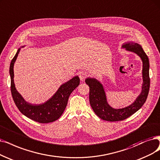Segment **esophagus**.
Returning <instances> with one entry per match:
<instances>
[{"instance_id":"34e87169","label":"esophagus","mask_w":160,"mask_h":160,"mask_svg":"<svg viewBox=\"0 0 160 160\" xmlns=\"http://www.w3.org/2000/svg\"><path fill=\"white\" fill-rule=\"evenodd\" d=\"M79 77L81 80H84L85 78L88 77V73L85 72H81L79 74Z\"/></svg>"}]
</instances>
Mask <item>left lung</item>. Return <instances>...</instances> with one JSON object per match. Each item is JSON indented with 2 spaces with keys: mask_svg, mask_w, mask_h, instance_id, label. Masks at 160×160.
<instances>
[{
  "mask_svg": "<svg viewBox=\"0 0 160 160\" xmlns=\"http://www.w3.org/2000/svg\"><path fill=\"white\" fill-rule=\"evenodd\" d=\"M123 48L137 54L141 58L143 63L142 90L133 104L122 109H113L108 104L103 86L100 82L95 79L87 78L85 80V82L90 88L89 101L92 110L100 119L108 121H122L132 116L144 105L149 92L150 79L148 56L141 46L137 43L127 42L123 46Z\"/></svg>",
  "mask_w": 160,
  "mask_h": 160,
  "instance_id": "left-lung-1",
  "label": "left lung"
}]
</instances>
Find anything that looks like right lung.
Returning <instances> with one entry per match:
<instances>
[{
  "instance_id": "add662e5",
  "label": "right lung",
  "mask_w": 160,
  "mask_h": 160,
  "mask_svg": "<svg viewBox=\"0 0 160 160\" xmlns=\"http://www.w3.org/2000/svg\"><path fill=\"white\" fill-rule=\"evenodd\" d=\"M21 48L12 60L10 66L11 79V93L15 104L24 116L41 123H48L59 119L65 110L69 95L79 85L80 79L78 76L61 85L55 94L49 100L42 104L32 105L27 103L22 96L18 92L14 82V65L20 52Z\"/></svg>"
}]
</instances>
